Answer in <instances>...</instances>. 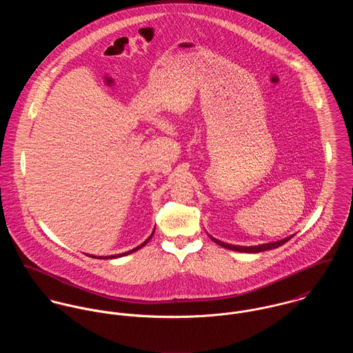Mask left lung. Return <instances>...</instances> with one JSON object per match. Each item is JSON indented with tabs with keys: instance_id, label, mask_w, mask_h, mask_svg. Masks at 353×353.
Instances as JSON below:
<instances>
[{
	"instance_id": "1",
	"label": "left lung",
	"mask_w": 353,
	"mask_h": 353,
	"mask_svg": "<svg viewBox=\"0 0 353 353\" xmlns=\"http://www.w3.org/2000/svg\"><path fill=\"white\" fill-rule=\"evenodd\" d=\"M292 236H288L285 239H281V241H277V242H272V243H263V245H258V246H234V245H228V243H224L221 241H217L214 238L210 236V239L217 243L219 246L224 248V249H228V250H234V252H266V250H272V249H277L280 246H283L284 243H287Z\"/></svg>"
}]
</instances>
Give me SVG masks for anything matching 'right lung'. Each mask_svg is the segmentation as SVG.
I'll list each match as a JSON object with an SVG mask.
<instances>
[{"label":"right lung","instance_id":"add662e5","mask_svg":"<svg viewBox=\"0 0 353 353\" xmlns=\"http://www.w3.org/2000/svg\"><path fill=\"white\" fill-rule=\"evenodd\" d=\"M152 235H153V232H152ZM152 235L151 236H150V238H148V239H147V241H145V242H144V243H143V245H140L139 248H136V249H133V250H130V252H122V254H118V255H108V256H98V258H101V259H111V258H118V256H122V255H128V254H130V252H137L139 249H141L143 246H145V245H147V243L150 242V239H151ZM90 256H92V255H90ZM92 258H97V256H92Z\"/></svg>","mask_w":353,"mask_h":353}]
</instances>
